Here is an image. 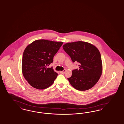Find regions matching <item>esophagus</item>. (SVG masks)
I'll use <instances>...</instances> for the list:
<instances>
[{
  "label": "esophagus",
  "mask_w": 124,
  "mask_h": 124,
  "mask_svg": "<svg viewBox=\"0 0 124 124\" xmlns=\"http://www.w3.org/2000/svg\"><path fill=\"white\" fill-rule=\"evenodd\" d=\"M65 71H66V70H64L63 71H60V72L62 73V74H64V73L65 72Z\"/></svg>",
  "instance_id": "esophagus-1"
}]
</instances>
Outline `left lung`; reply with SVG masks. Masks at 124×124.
<instances>
[{
  "instance_id": "1",
  "label": "left lung",
  "mask_w": 124,
  "mask_h": 124,
  "mask_svg": "<svg viewBox=\"0 0 124 124\" xmlns=\"http://www.w3.org/2000/svg\"><path fill=\"white\" fill-rule=\"evenodd\" d=\"M63 48L73 62L79 63V69L72 70L71 77L68 78L71 85L79 91L92 88L102 73L101 56L98 49L90 43L82 41L66 43Z\"/></svg>"
}]
</instances>
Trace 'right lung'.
<instances>
[{"label": "right lung", "mask_w": 124, "mask_h": 124, "mask_svg": "<svg viewBox=\"0 0 124 124\" xmlns=\"http://www.w3.org/2000/svg\"><path fill=\"white\" fill-rule=\"evenodd\" d=\"M63 43L37 40L26 47L22 56V72L30 85L42 90L54 82L58 74L53 67L47 68Z\"/></svg>", "instance_id": "obj_1"}]
</instances>
